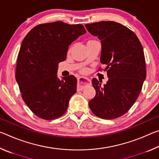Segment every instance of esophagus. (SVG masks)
I'll list each match as a JSON object with an SVG mask.
<instances>
[{"instance_id":"34e87169","label":"esophagus","mask_w":159,"mask_h":159,"mask_svg":"<svg viewBox=\"0 0 159 159\" xmlns=\"http://www.w3.org/2000/svg\"><path fill=\"white\" fill-rule=\"evenodd\" d=\"M91 80L87 77H80L78 79L77 88L79 90H82L86 85L90 84Z\"/></svg>"}]
</instances>
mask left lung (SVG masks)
Instances as JSON below:
<instances>
[{"mask_svg":"<svg viewBox=\"0 0 159 159\" xmlns=\"http://www.w3.org/2000/svg\"><path fill=\"white\" fill-rule=\"evenodd\" d=\"M85 26L100 40V62L107 65L109 78L104 85L95 78L92 80L96 95L89 107L99 118H118L133 105L146 79L143 48L135 34L120 23L102 21Z\"/></svg>","mask_w":159,"mask_h":159,"instance_id":"left-lung-1","label":"left lung"}]
</instances>
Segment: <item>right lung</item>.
Returning <instances> with one entry per match:
<instances>
[{
  "instance_id": "right-lung-1",
  "label": "right lung",
  "mask_w": 159,
  "mask_h": 159,
  "mask_svg": "<svg viewBox=\"0 0 159 159\" xmlns=\"http://www.w3.org/2000/svg\"><path fill=\"white\" fill-rule=\"evenodd\" d=\"M86 31L82 25L58 21L34 27L21 43L15 78L26 105L45 120L60 117L76 92L73 75L57 77L58 64L66 60L72 42Z\"/></svg>"
}]
</instances>
